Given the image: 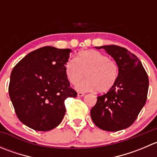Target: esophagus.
Masks as SVG:
<instances>
[{"label":"esophagus","instance_id":"esophagus-1","mask_svg":"<svg viewBox=\"0 0 157 157\" xmlns=\"http://www.w3.org/2000/svg\"><path fill=\"white\" fill-rule=\"evenodd\" d=\"M77 96H80V97H81V96H85V93H81V92H78V93H77Z\"/></svg>","mask_w":157,"mask_h":157}]
</instances>
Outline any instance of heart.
<instances>
[{
    "label": "heart",
    "instance_id": "1",
    "mask_svg": "<svg viewBox=\"0 0 157 157\" xmlns=\"http://www.w3.org/2000/svg\"><path fill=\"white\" fill-rule=\"evenodd\" d=\"M64 71L72 85L77 84L86 75V78L76 86L77 90L82 92L98 90L99 93H106L113 88L118 77L116 63L94 50L79 52L75 59L67 61Z\"/></svg>",
    "mask_w": 157,
    "mask_h": 157
}]
</instances>
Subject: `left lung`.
Returning <instances> with one entry per match:
<instances>
[{
	"mask_svg": "<svg viewBox=\"0 0 157 157\" xmlns=\"http://www.w3.org/2000/svg\"><path fill=\"white\" fill-rule=\"evenodd\" d=\"M118 67L115 86L108 93L98 96L90 110L94 124L107 131H118L131 125L144 106L149 88V79L141 62L136 55L118 45H103Z\"/></svg>",
	"mask_w": 157,
	"mask_h": 157,
	"instance_id": "obj_1",
	"label": "left lung"
}]
</instances>
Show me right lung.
Returning a JSON list of instances; mask_svg holds the SVG:
<instances>
[{
    "label": "right lung",
    "instance_id": "add662e5",
    "mask_svg": "<svg viewBox=\"0 0 157 157\" xmlns=\"http://www.w3.org/2000/svg\"><path fill=\"white\" fill-rule=\"evenodd\" d=\"M71 49L45 46L30 52L13 69L9 95L23 124L35 131L56 128L66 112L64 100L76 97L64 71Z\"/></svg>",
    "mask_w": 157,
    "mask_h": 157
}]
</instances>
